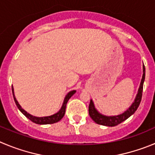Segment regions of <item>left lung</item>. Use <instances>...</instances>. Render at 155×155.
Returning a JSON list of instances; mask_svg holds the SVG:
<instances>
[{
    "instance_id": "8db88e82",
    "label": "left lung",
    "mask_w": 155,
    "mask_h": 155,
    "mask_svg": "<svg viewBox=\"0 0 155 155\" xmlns=\"http://www.w3.org/2000/svg\"><path fill=\"white\" fill-rule=\"evenodd\" d=\"M144 78H145V68H144V66H143V76L141 81V83H140L138 94H137L134 102L131 104V106L125 112L118 115H114V116H106V115H102V114L99 113L96 110V108H95V105H94L93 102L91 99L90 103H89V114L91 118L95 121V123L99 124V125L110 127L118 125V124L121 123L122 121H125L127 118H129L131 115H133L135 112V111L138 109V106H139L140 102L141 101V97H142L143 84H144Z\"/></svg>"
}]
</instances>
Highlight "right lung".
I'll return each mask as SVG.
<instances>
[{"label": "right lung", "instance_id": "add662e5", "mask_svg": "<svg viewBox=\"0 0 155 155\" xmlns=\"http://www.w3.org/2000/svg\"><path fill=\"white\" fill-rule=\"evenodd\" d=\"M76 90H73L70 91L69 92H68L67 95H66V97H65L64 101H63V105H62L61 108L60 109V111L58 112H56V114L54 115H50V116H45V117H36L34 116V115H30V114L27 113L24 109H23L21 108V106L20 105V104L18 103V102L17 101L15 98V95H14V88L12 86V92H13V96H14V102H15L16 105H17V108H19V110L21 111L27 118L30 120L31 121L34 122L36 124H38V125H47V124H53L56 123V122H58L59 121L63 118V117L64 116L65 112H66V104H67V102L69 101V99H70L73 95H74L75 92H76Z\"/></svg>", "mask_w": 155, "mask_h": 155}]
</instances>
